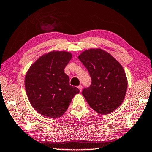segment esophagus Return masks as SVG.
Segmentation results:
<instances>
[{
  "mask_svg": "<svg viewBox=\"0 0 152 152\" xmlns=\"http://www.w3.org/2000/svg\"><path fill=\"white\" fill-rule=\"evenodd\" d=\"M78 88H79V90H80V91H82V86H81V85H80L78 87Z\"/></svg>",
  "mask_w": 152,
  "mask_h": 152,
  "instance_id": "34e87169",
  "label": "esophagus"
}]
</instances>
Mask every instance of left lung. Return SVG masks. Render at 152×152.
I'll return each instance as SVG.
<instances>
[{"label":"left lung","mask_w":152,"mask_h":152,"mask_svg":"<svg viewBox=\"0 0 152 152\" xmlns=\"http://www.w3.org/2000/svg\"><path fill=\"white\" fill-rule=\"evenodd\" d=\"M88 70L91 84L82 94L92 109L101 115L114 111L121 104L127 88L122 66L101 49H90L78 56Z\"/></svg>","instance_id":"1"}]
</instances>
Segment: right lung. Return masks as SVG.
Returning <instances> with one entry per match:
<instances>
[{"label": "right lung", "mask_w": 152, "mask_h": 152, "mask_svg": "<svg viewBox=\"0 0 152 152\" xmlns=\"http://www.w3.org/2000/svg\"><path fill=\"white\" fill-rule=\"evenodd\" d=\"M72 53L53 51L35 61L25 75V86L31 104L39 114L58 118L66 111L79 89L70 85L64 68Z\"/></svg>", "instance_id": "add662e5"}]
</instances>
